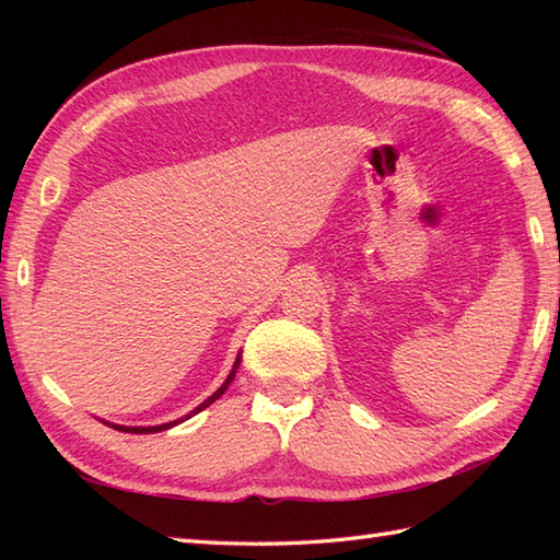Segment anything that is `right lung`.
Masks as SVG:
<instances>
[{"instance_id":"obj_1","label":"right lung","mask_w":560,"mask_h":560,"mask_svg":"<svg viewBox=\"0 0 560 560\" xmlns=\"http://www.w3.org/2000/svg\"><path fill=\"white\" fill-rule=\"evenodd\" d=\"M237 361H241V359H237ZM237 361H235V365H233L231 375L225 377V383H223V385H221L217 392H213V395H211L207 401H201L199 407H197L192 413H197V411H201V409H207L209 404H213V401H217V399L223 395L225 387H229V385H231V380L235 377V368H237ZM187 419H189V416H187ZM175 423H177V421H173V423H163V425H149V428H125V425H113V428H117V431H127V433H159V431H165V428H171V425H175Z\"/></svg>"}]
</instances>
